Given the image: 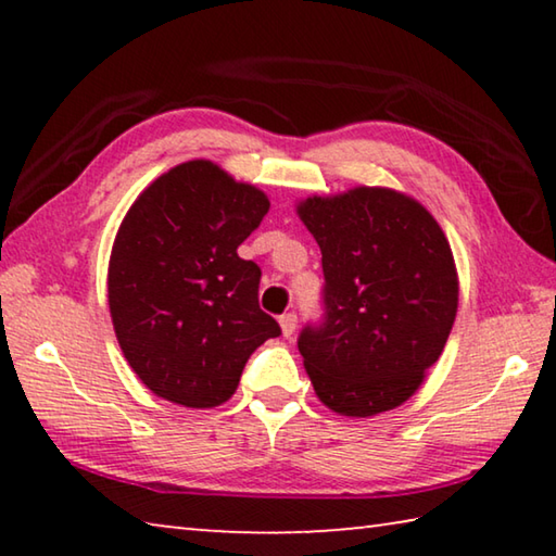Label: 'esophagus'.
Returning <instances> with one entry per match:
<instances>
[{
	"label": "esophagus",
	"mask_w": 556,
	"mask_h": 556,
	"mask_svg": "<svg viewBox=\"0 0 556 556\" xmlns=\"http://www.w3.org/2000/svg\"><path fill=\"white\" fill-rule=\"evenodd\" d=\"M279 326H281V333H285V338H291L296 331V314L289 312L279 318Z\"/></svg>",
	"instance_id": "esophagus-1"
}]
</instances>
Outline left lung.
I'll list each match as a JSON object with an SVG mask.
<instances>
[{"mask_svg": "<svg viewBox=\"0 0 556 556\" xmlns=\"http://www.w3.org/2000/svg\"><path fill=\"white\" fill-rule=\"evenodd\" d=\"M299 218L321 248L324 321L299 353L328 409L372 417L407 402L439 361L458 308L451 244L425 205L392 188L312 195Z\"/></svg>", "mask_w": 556, "mask_h": 556, "instance_id": "obj_1", "label": "left lung"}]
</instances>
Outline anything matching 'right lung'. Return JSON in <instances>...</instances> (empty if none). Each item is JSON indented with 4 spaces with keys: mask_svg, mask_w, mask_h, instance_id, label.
I'll list each match as a JSON object with an SVG mask.
<instances>
[{
    "mask_svg": "<svg viewBox=\"0 0 556 556\" xmlns=\"http://www.w3.org/2000/svg\"><path fill=\"white\" fill-rule=\"evenodd\" d=\"M269 211L208 159L168 168L131 203L112 244L108 301L129 368L156 397L208 409L281 333L260 308L262 271L238 255Z\"/></svg>",
    "mask_w": 556,
    "mask_h": 556,
    "instance_id": "add662e5",
    "label": "right lung"
}]
</instances>
